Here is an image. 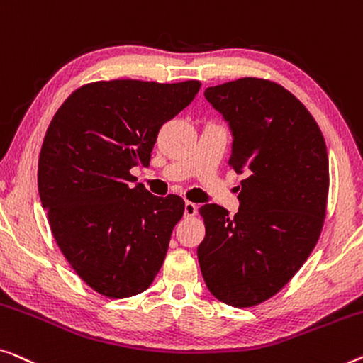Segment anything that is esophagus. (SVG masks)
<instances>
[{
	"label": "esophagus",
	"mask_w": 363,
	"mask_h": 363,
	"mask_svg": "<svg viewBox=\"0 0 363 363\" xmlns=\"http://www.w3.org/2000/svg\"><path fill=\"white\" fill-rule=\"evenodd\" d=\"M197 213V206L194 202H189L186 201V203H184V216L186 217H194Z\"/></svg>",
	"instance_id": "esophagus-1"
}]
</instances>
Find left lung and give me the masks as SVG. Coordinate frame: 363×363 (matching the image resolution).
Here are the masks:
<instances>
[{"instance_id": "left-lung-1", "label": "left lung", "mask_w": 363, "mask_h": 363, "mask_svg": "<svg viewBox=\"0 0 363 363\" xmlns=\"http://www.w3.org/2000/svg\"><path fill=\"white\" fill-rule=\"evenodd\" d=\"M203 96L228 123V164L245 179L235 217L217 203L199 208L206 238L197 258L218 301L250 308L277 294L318 243L328 150L306 106L274 82L245 77L208 86Z\"/></svg>"}]
</instances>
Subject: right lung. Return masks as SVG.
Returning <instances> with one entry per match:
<instances>
[{"instance_id": "add662e5", "label": "right lung", "mask_w": 363, "mask_h": 363, "mask_svg": "<svg viewBox=\"0 0 363 363\" xmlns=\"http://www.w3.org/2000/svg\"><path fill=\"white\" fill-rule=\"evenodd\" d=\"M199 89V80L94 82L75 90L50 121L39 197L60 252L96 293L140 294L161 269L184 201L152 196L130 169L150 166L160 128Z\"/></svg>"}]
</instances>
